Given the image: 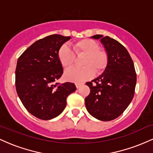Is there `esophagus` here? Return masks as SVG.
Segmentation results:
<instances>
[{
	"instance_id": "obj_1",
	"label": "esophagus",
	"mask_w": 153,
	"mask_h": 153,
	"mask_svg": "<svg viewBox=\"0 0 153 153\" xmlns=\"http://www.w3.org/2000/svg\"><path fill=\"white\" fill-rule=\"evenodd\" d=\"M82 85H83V83H80V82H77V83H75V85H76L77 88H79Z\"/></svg>"
}]
</instances>
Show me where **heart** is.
<instances>
[{"label":"heart","mask_w":153,"mask_h":153,"mask_svg":"<svg viewBox=\"0 0 153 153\" xmlns=\"http://www.w3.org/2000/svg\"><path fill=\"white\" fill-rule=\"evenodd\" d=\"M76 55H85L82 59V68H70L65 73V78L73 82H82L89 80L96 73L103 72L106 68L108 57L106 51L99 47L97 42L91 39H84L73 45ZM57 57L63 68H70L73 64L75 54L67 45H63L59 49Z\"/></svg>","instance_id":"obj_1"}]
</instances>
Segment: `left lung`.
I'll return each instance as SVG.
<instances>
[{
  "label": "left lung",
  "mask_w": 153,
  "mask_h": 153,
  "mask_svg": "<svg viewBox=\"0 0 153 153\" xmlns=\"http://www.w3.org/2000/svg\"><path fill=\"white\" fill-rule=\"evenodd\" d=\"M91 37L101 39L108 62L102 75L86 82L91 92L85 104L91 116L106 122L119 117L129 105L134 95L137 74L134 62L122 44L101 34Z\"/></svg>",
  "instance_id": "obj_1"
}]
</instances>
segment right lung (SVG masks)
<instances>
[{
	"label": "right lung",
	"mask_w": 153,
	"mask_h": 153,
	"mask_svg": "<svg viewBox=\"0 0 153 153\" xmlns=\"http://www.w3.org/2000/svg\"><path fill=\"white\" fill-rule=\"evenodd\" d=\"M70 39L52 34L39 39L28 47L17 61V94L26 110L42 120L60 114L66 106L68 96L76 90L73 82L54 83L63 73L57 52Z\"/></svg>",
	"instance_id": "add662e5"
}]
</instances>
